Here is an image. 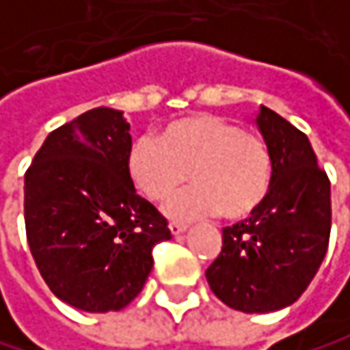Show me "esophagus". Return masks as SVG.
Returning <instances> with one entry per match:
<instances>
[{
	"label": "esophagus",
	"instance_id": "obj_1",
	"mask_svg": "<svg viewBox=\"0 0 350 350\" xmlns=\"http://www.w3.org/2000/svg\"><path fill=\"white\" fill-rule=\"evenodd\" d=\"M189 230V226L187 224H180V221H172L170 224V232H172V236H180V234H185Z\"/></svg>",
	"mask_w": 350,
	"mask_h": 350
}]
</instances>
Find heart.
<instances>
[{
	"instance_id": "obj_1",
	"label": "heart",
	"mask_w": 350,
	"mask_h": 350,
	"mask_svg": "<svg viewBox=\"0 0 350 350\" xmlns=\"http://www.w3.org/2000/svg\"><path fill=\"white\" fill-rule=\"evenodd\" d=\"M126 172L149 201H165L189 176L195 187L165 207L176 219L217 211L226 219H240L265 201L273 159L262 137L228 118L197 114L170 122L157 139H135L126 153Z\"/></svg>"
}]
</instances>
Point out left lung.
Wrapping results in <instances>:
<instances>
[{
    "mask_svg": "<svg viewBox=\"0 0 350 350\" xmlns=\"http://www.w3.org/2000/svg\"><path fill=\"white\" fill-rule=\"evenodd\" d=\"M258 131L269 145L273 178L248 219L224 228V248L207 269L211 291L244 314L295 304L316 277L330 238V180L310 139L260 106Z\"/></svg>",
    "mask_w": 350,
    "mask_h": 350,
    "instance_id": "obj_1",
    "label": "left lung"
}]
</instances>
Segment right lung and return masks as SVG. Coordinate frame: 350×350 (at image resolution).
<instances>
[{
  "instance_id": "add662e5",
  "label": "right lung",
  "mask_w": 350,
  "mask_h": 350,
  "mask_svg": "<svg viewBox=\"0 0 350 350\" xmlns=\"http://www.w3.org/2000/svg\"><path fill=\"white\" fill-rule=\"evenodd\" d=\"M131 124L94 108L55 129L24 176V221L49 289L81 312H118L143 289L165 217L126 172Z\"/></svg>"
}]
</instances>
